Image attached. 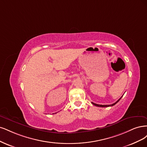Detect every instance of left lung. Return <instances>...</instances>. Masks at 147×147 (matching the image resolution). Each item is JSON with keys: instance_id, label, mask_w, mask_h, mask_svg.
Listing matches in <instances>:
<instances>
[{"instance_id": "1", "label": "left lung", "mask_w": 147, "mask_h": 147, "mask_svg": "<svg viewBox=\"0 0 147 147\" xmlns=\"http://www.w3.org/2000/svg\"><path fill=\"white\" fill-rule=\"evenodd\" d=\"M122 98V96L118 99V100L117 101H116L115 103H113V104H112V105H98V104H95V103H94V102H92V103L93 104V105H94V106H98V107H109V106H114L115 104H117L118 101H119L120 100V99Z\"/></svg>"}]
</instances>
